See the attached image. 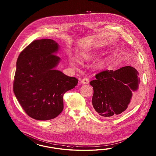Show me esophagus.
<instances>
[{"label":"esophagus","mask_w":156,"mask_h":156,"mask_svg":"<svg viewBox=\"0 0 156 156\" xmlns=\"http://www.w3.org/2000/svg\"><path fill=\"white\" fill-rule=\"evenodd\" d=\"M80 83L82 84H83V85H87L89 83V80L87 78H84L80 81Z\"/></svg>","instance_id":"34e87169"}]
</instances>
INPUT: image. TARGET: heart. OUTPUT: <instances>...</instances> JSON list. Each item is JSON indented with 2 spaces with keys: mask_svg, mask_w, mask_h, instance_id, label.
Listing matches in <instances>:
<instances>
[{
  "mask_svg": "<svg viewBox=\"0 0 156 156\" xmlns=\"http://www.w3.org/2000/svg\"><path fill=\"white\" fill-rule=\"evenodd\" d=\"M96 55V52L91 50H83L80 51L79 57L78 58L81 59V60H84V61H89L93 58H94ZM69 61L70 63L73 66H76L77 64L78 61L76 60V58L74 57H69ZM104 65L103 62H100L99 64L98 65V67H101L102 65Z\"/></svg>",
  "mask_w": 156,
  "mask_h": 156,
  "instance_id": "1",
  "label": "heart"
}]
</instances>
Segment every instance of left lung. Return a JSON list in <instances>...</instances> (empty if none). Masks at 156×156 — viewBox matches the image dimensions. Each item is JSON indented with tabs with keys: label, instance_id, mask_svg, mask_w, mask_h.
Returning a JSON list of instances; mask_svg holds the SVG:
<instances>
[{
	"label": "left lung",
	"instance_id": "1",
	"mask_svg": "<svg viewBox=\"0 0 156 156\" xmlns=\"http://www.w3.org/2000/svg\"><path fill=\"white\" fill-rule=\"evenodd\" d=\"M137 70L125 66L117 70L101 71L91 80L92 104L96 112L105 117H114L128 109L140 84Z\"/></svg>",
	"mask_w": 156,
	"mask_h": 156
}]
</instances>
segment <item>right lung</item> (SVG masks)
Listing matches in <instances>:
<instances>
[{
  "mask_svg": "<svg viewBox=\"0 0 156 156\" xmlns=\"http://www.w3.org/2000/svg\"><path fill=\"white\" fill-rule=\"evenodd\" d=\"M59 44L50 39L33 41L19 54L13 90L28 116L46 121L63 109V95L76 86L75 77L55 70L61 59L56 55Z\"/></svg>",
  "mask_w": 156,
  "mask_h": 156,
  "instance_id": "add662e5",
  "label": "right lung"
}]
</instances>
